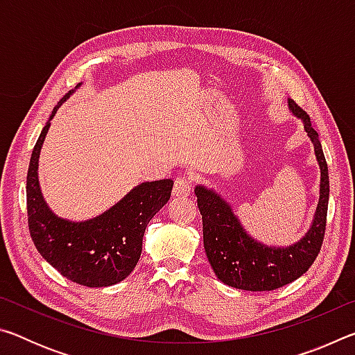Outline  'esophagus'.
<instances>
[{
    "instance_id": "obj_1",
    "label": "esophagus",
    "mask_w": 355,
    "mask_h": 355,
    "mask_svg": "<svg viewBox=\"0 0 355 355\" xmlns=\"http://www.w3.org/2000/svg\"><path fill=\"white\" fill-rule=\"evenodd\" d=\"M191 188H192V182L189 177H178L173 183V196L175 197H188L191 194Z\"/></svg>"
}]
</instances>
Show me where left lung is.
Returning a JSON list of instances; mask_svg holds the SVG:
<instances>
[{
  "instance_id": "8db88e82",
  "label": "left lung",
  "mask_w": 355,
  "mask_h": 355,
  "mask_svg": "<svg viewBox=\"0 0 355 355\" xmlns=\"http://www.w3.org/2000/svg\"><path fill=\"white\" fill-rule=\"evenodd\" d=\"M288 107L294 116L302 120L321 171L320 202L305 236L288 248L263 244L245 232L230 203L222 199L214 189L202 184H197L194 189L202 214L203 245L208 261L216 277L238 290L271 291L291 284L309 271L322 245L329 205L327 163L307 112L300 110L291 98H288Z\"/></svg>"
}]
</instances>
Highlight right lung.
Wrapping results in <instances>:
<instances>
[{
  "instance_id": "obj_1",
  "label": "right lung",
  "mask_w": 355,
  "mask_h": 355,
  "mask_svg": "<svg viewBox=\"0 0 355 355\" xmlns=\"http://www.w3.org/2000/svg\"><path fill=\"white\" fill-rule=\"evenodd\" d=\"M71 92L55 106L50 120ZM50 120L35 142L26 177L28 225L34 245L53 268L75 284L91 288L116 285L136 268L146 227L171 199L173 182L167 178L137 184L97 218L81 222L59 218L46 205L37 173Z\"/></svg>"
}]
</instances>
